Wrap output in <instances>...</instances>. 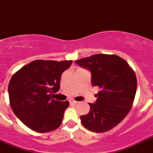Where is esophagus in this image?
<instances>
[{
	"instance_id": "34e87169",
	"label": "esophagus",
	"mask_w": 153,
	"mask_h": 153,
	"mask_svg": "<svg viewBox=\"0 0 153 153\" xmlns=\"http://www.w3.org/2000/svg\"><path fill=\"white\" fill-rule=\"evenodd\" d=\"M70 102L71 103H72V104H77V103H78V101H76V100H70Z\"/></svg>"
}]
</instances>
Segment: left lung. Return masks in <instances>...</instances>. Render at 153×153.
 I'll use <instances>...</instances> for the list:
<instances>
[{"instance_id": "obj_1", "label": "left lung", "mask_w": 153, "mask_h": 153, "mask_svg": "<svg viewBox=\"0 0 153 153\" xmlns=\"http://www.w3.org/2000/svg\"><path fill=\"white\" fill-rule=\"evenodd\" d=\"M92 74V85L100 91L90 111L81 116V122L91 131L105 132L120 124L131 109L137 79L131 67L115 54H94L75 61Z\"/></svg>"}]
</instances>
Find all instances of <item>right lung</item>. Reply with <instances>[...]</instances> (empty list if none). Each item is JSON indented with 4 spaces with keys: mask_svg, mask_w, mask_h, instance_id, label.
<instances>
[{
    "mask_svg": "<svg viewBox=\"0 0 153 153\" xmlns=\"http://www.w3.org/2000/svg\"><path fill=\"white\" fill-rule=\"evenodd\" d=\"M72 61L36 60L12 75L8 85L10 105L23 124L39 133L60 127L68 101L55 100L62 73Z\"/></svg>",
    "mask_w": 153,
    "mask_h": 153,
    "instance_id": "1",
    "label": "right lung"
}]
</instances>
